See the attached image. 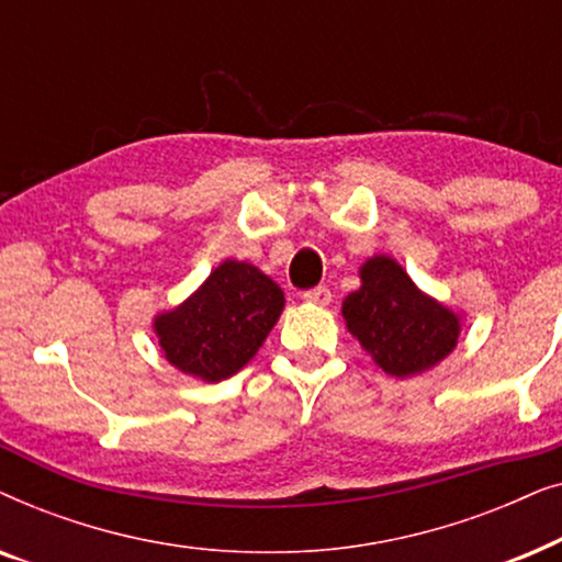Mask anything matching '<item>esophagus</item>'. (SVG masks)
Masks as SVG:
<instances>
[{"label": "esophagus", "instance_id": "obj_1", "mask_svg": "<svg viewBox=\"0 0 562 562\" xmlns=\"http://www.w3.org/2000/svg\"><path fill=\"white\" fill-rule=\"evenodd\" d=\"M304 302L317 304V306H327L329 302H333V291H329L327 286H314L310 291H304Z\"/></svg>", "mask_w": 562, "mask_h": 562}]
</instances>
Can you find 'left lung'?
<instances>
[{
  "label": "left lung",
  "mask_w": 562,
  "mask_h": 562,
  "mask_svg": "<svg viewBox=\"0 0 562 562\" xmlns=\"http://www.w3.org/2000/svg\"><path fill=\"white\" fill-rule=\"evenodd\" d=\"M360 281V289L345 296L342 317L383 371L404 379L450 356L460 335L458 314L422 294L396 260H366Z\"/></svg>",
  "instance_id": "obj_1"
}]
</instances>
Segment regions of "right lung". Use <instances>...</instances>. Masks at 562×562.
Instances as JSON below:
<instances>
[{
    "instance_id": "1",
    "label": "right lung",
    "mask_w": 562,
    "mask_h": 562,
    "mask_svg": "<svg viewBox=\"0 0 562 562\" xmlns=\"http://www.w3.org/2000/svg\"><path fill=\"white\" fill-rule=\"evenodd\" d=\"M283 310V291L256 266L225 260L196 294L156 319L168 363L217 383L256 356Z\"/></svg>"
}]
</instances>
